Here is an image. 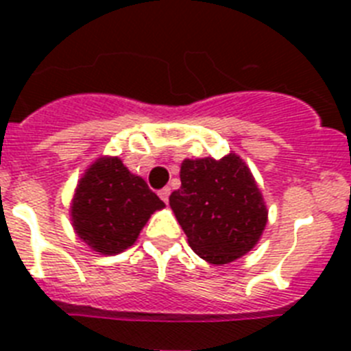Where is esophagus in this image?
<instances>
[{"label":"esophagus","mask_w":351,"mask_h":351,"mask_svg":"<svg viewBox=\"0 0 351 351\" xmlns=\"http://www.w3.org/2000/svg\"><path fill=\"white\" fill-rule=\"evenodd\" d=\"M160 198L163 200V202H169V197H170V188H163V190H160Z\"/></svg>","instance_id":"esophagus-1"}]
</instances>
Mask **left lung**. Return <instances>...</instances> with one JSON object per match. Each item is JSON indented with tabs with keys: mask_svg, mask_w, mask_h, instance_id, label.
<instances>
[{
	"mask_svg": "<svg viewBox=\"0 0 351 351\" xmlns=\"http://www.w3.org/2000/svg\"><path fill=\"white\" fill-rule=\"evenodd\" d=\"M169 202L191 250L214 265L246 255L267 225L262 191L235 153L182 161L181 188Z\"/></svg>",
	"mask_w": 351,
	"mask_h": 351,
	"instance_id": "8db88e82",
	"label": "left lung"
}]
</instances>
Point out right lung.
I'll list each match as a JSON object with an SVG mask.
<instances>
[{
	"label": "right lung",
	"instance_id": "right-lung-1",
	"mask_svg": "<svg viewBox=\"0 0 351 351\" xmlns=\"http://www.w3.org/2000/svg\"><path fill=\"white\" fill-rule=\"evenodd\" d=\"M163 207L144 179L133 176L119 158L105 156L77 184L71 223L93 251L117 255L137 241L151 214Z\"/></svg>",
	"mask_w": 351,
	"mask_h": 351
}]
</instances>
